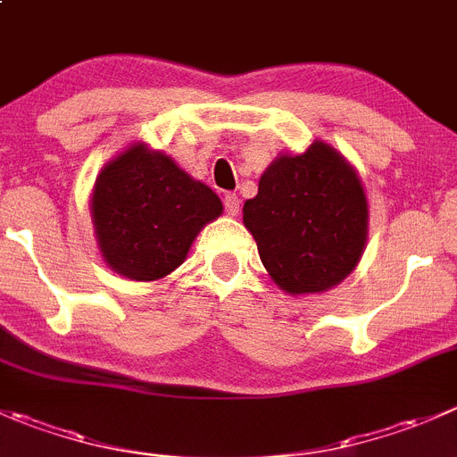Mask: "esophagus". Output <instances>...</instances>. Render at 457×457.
I'll use <instances>...</instances> for the list:
<instances>
[{
	"label": "esophagus",
	"instance_id": "esophagus-1",
	"mask_svg": "<svg viewBox=\"0 0 457 457\" xmlns=\"http://www.w3.org/2000/svg\"><path fill=\"white\" fill-rule=\"evenodd\" d=\"M223 205H225V212H228L229 216H237L238 214V205H241V198L237 196V194H225L223 196Z\"/></svg>",
	"mask_w": 457,
	"mask_h": 457
}]
</instances>
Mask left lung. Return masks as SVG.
<instances>
[{
    "label": "left lung",
    "mask_w": 457,
    "mask_h": 457,
    "mask_svg": "<svg viewBox=\"0 0 457 457\" xmlns=\"http://www.w3.org/2000/svg\"><path fill=\"white\" fill-rule=\"evenodd\" d=\"M270 277L290 295L323 292L355 270L366 243L369 205L355 170L326 143L281 156L259 194L243 205Z\"/></svg>",
    "instance_id": "1"
}]
</instances>
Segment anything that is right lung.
Instances as JSON below:
<instances>
[{
	"label": "right lung",
	"mask_w": 457,
	"mask_h": 457,
	"mask_svg": "<svg viewBox=\"0 0 457 457\" xmlns=\"http://www.w3.org/2000/svg\"><path fill=\"white\" fill-rule=\"evenodd\" d=\"M91 210L106 263L134 281H156L183 263L223 205L171 158L136 145L104 167Z\"/></svg>",
	"instance_id": "1"
}]
</instances>
